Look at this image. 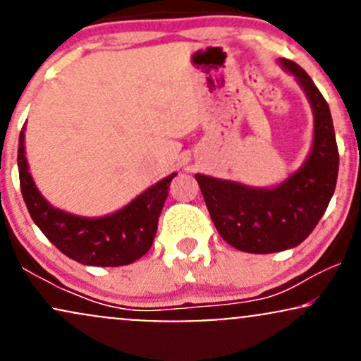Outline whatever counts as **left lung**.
<instances>
[{"label":"left lung","mask_w":361,"mask_h":361,"mask_svg":"<svg viewBox=\"0 0 361 361\" xmlns=\"http://www.w3.org/2000/svg\"><path fill=\"white\" fill-rule=\"evenodd\" d=\"M280 62L299 80L312 105L314 144L304 166L273 190L195 175L224 241L256 255L299 246L324 215L338 180L339 152L327 102L299 64Z\"/></svg>","instance_id":"1"}]
</instances>
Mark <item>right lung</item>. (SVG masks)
<instances>
[{
    "instance_id": "add662e5",
    "label": "right lung",
    "mask_w": 361,
    "mask_h": 361,
    "mask_svg": "<svg viewBox=\"0 0 361 361\" xmlns=\"http://www.w3.org/2000/svg\"><path fill=\"white\" fill-rule=\"evenodd\" d=\"M20 188L30 217L61 252L90 267H123L142 258L157 231L168 188L176 173L140 193L118 212L86 219L62 212L47 204L28 173L23 132L18 140Z\"/></svg>"
}]
</instances>
